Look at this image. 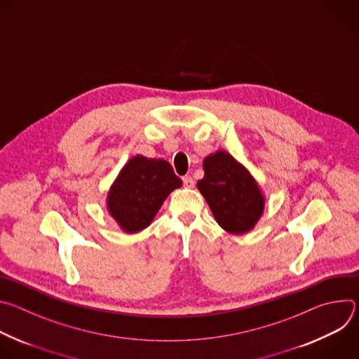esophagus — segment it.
Wrapping results in <instances>:
<instances>
[{"mask_svg":"<svg viewBox=\"0 0 359 359\" xmlns=\"http://www.w3.org/2000/svg\"><path fill=\"white\" fill-rule=\"evenodd\" d=\"M183 184H184V187L191 189V187L194 186V180H193V177H190V176H184V177H183Z\"/></svg>","mask_w":359,"mask_h":359,"instance_id":"34e87169","label":"esophagus"}]
</instances>
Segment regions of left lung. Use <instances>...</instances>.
<instances>
[{
    "mask_svg": "<svg viewBox=\"0 0 359 359\" xmlns=\"http://www.w3.org/2000/svg\"><path fill=\"white\" fill-rule=\"evenodd\" d=\"M203 168L197 187L220 227L233 234L251 230L264 210V198L250 173L226 151L206 158Z\"/></svg>",
    "mask_w": 359,
    "mask_h": 359,
    "instance_id": "left-lung-1",
    "label": "left lung"
}]
</instances>
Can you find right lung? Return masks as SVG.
Listing matches in <instances>:
<instances>
[{
  "label": "right lung",
  "instance_id": "1",
  "mask_svg": "<svg viewBox=\"0 0 359 359\" xmlns=\"http://www.w3.org/2000/svg\"><path fill=\"white\" fill-rule=\"evenodd\" d=\"M182 184L170 163L137 155L114 183L108 209L125 231L136 233L150 224L169 193Z\"/></svg>",
  "mask_w": 359,
  "mask_h": 359
}]
</instances>
